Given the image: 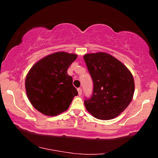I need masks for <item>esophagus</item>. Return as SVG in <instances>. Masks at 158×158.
<instances>
[{"instance_id":"obj_1","label":"esophagus","mask_w":158,"mask_h":158,"mask_svg":"<svg viewBox=\"0 0 158 158\" xmlns=\"http://www.w3.org/2000/svg\"><path fill=\"white\" fill-rule=\"evenodd\" d=\"M77 90H78V93H79V95H81L82 94V90L81 88H79L78 89H77Z\"/></svg>"}]
</instances>
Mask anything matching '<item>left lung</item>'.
<instances>
[{"instance_id":"8db88e82","label":"left lung","mask_w":158,"mask_h":158,"mask_svg":"<svg viewBox=\"0 0 158 158\" xmlns=\"http://www.w3.org/2000/svg\"><path fill=\"white\" fill-rule=\"evenodd\" d=\"M84 59L93 81L91 98L84 100L87 111L100 120H111L132 101L135 81L123 63L105 52L87 53Z\"/></svg>"}]
</instances>
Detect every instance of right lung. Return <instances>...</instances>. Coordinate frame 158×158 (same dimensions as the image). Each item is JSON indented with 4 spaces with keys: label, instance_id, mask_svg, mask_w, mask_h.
Listing matches in <instances>:
<instances>
[{
    "label": "right lung",
    "instance_id": "obj_1",
    "mask_svg": "<svg viewBox=\"0 0 158 158\" xmlns=\"http://www.w3.org/2000/svg\"><path fill=\"white\" fill-rule=\"evenodd\" d=\"M77 58L74 53L58 52L48 55L32 67L26 77L29 101L37 111L54 116L69 108L78 95L68 69Z\"/></svg>",
    "mask_w": 158,
    "mask_h": 158
}]
</instances>
